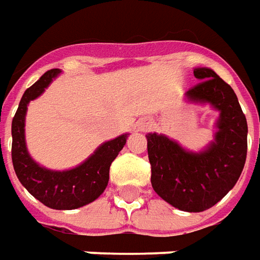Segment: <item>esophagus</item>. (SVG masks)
<instances>
[{"instance_id":"34e87169","label":"esophagus","mask_w":260,"mask_h":260,"mask_svg":"<svg viewBox=\"0 0 260 260\" xmlns=\"http://www.w3.org/2000/svg\"><path fill=\"white\" fill-rule=\"evenodd\" d=\"M150 126H151V124H150L148 120H140L139 124H137V130H140V132H147L148 128H150Z\"/></svg>"}]
</instances>
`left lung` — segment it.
<instances>
[{
	"label": "left lung",
	"instance_id": "1",
	"mask_svg": "<svg viewBox=\"0 0 260 260\" xmlns=\"http://www.w3.org/2000/svg\"><path fill=\"white\" fill-rule=\"evenodd\" d=\"M194 76L201 82L185 96L219 112L214 141L192 153L167 136H146L154 191L187 212H201L221 201L239 180L248 151V123L234 89L209 68H195Z\"/></svg>",
	"mask_w": 260,
	"mask_h": 260
}]
</instances>
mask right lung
<instances>
[{
    "label": "right lung",
    "instance_id": "1",
    "mask_svg": "<svg viewBox=\"0 0 260 260\" xmlns=\"http://www.w3.org/2000/svg\"><path fill=\"white\" fill-rule=\"evenodd\" d=\"M59 69L45 72L38 82L25 90L12 119V164L18 180L38 201L52 209H76L99 198L109 182V170L113 160L124 147L128 134L103 143L80 166L53 171L32 160L25 143V116L28 103L37 99L58 76Z\"/></svg>",
    "mask_w": 260,
    "mask_h": 260
}]
</instances>
